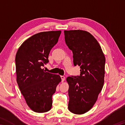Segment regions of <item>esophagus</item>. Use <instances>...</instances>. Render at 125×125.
I'll return each mask as SVG.
<instances>
[{
    "mask_svg": "<svg viewBox=\"0 0 125 125\" xmlns=\"http://www.w3.org/2000/svg\"><path fill=\"white\" fill-rule=\"evenodd\" d=\"M61 79H62V82H63L65 81V77L64 76H61Z\"/></svg>",
    "mask_w": 125,
    "mask_h": 125,
    "instance_id": "esophagus-1",
    "label": "esophagus"
}]
</instances>
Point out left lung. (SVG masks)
<instances>
[{
  "label": "left lung",
  "instance_id": "1",
  "mask_svg": "<svg viewBox=\"0 0 125 125\" xmlns=\"http://www.w3.org/2000/svg\"><path fill=\"white\" fill-rule=\"evenodd\" d=\"M65 41L73 53V64L81 68L80 76H69L68 109L76 115L91 110L104 83L105 57L91 34L83 30L64 31Z\"/></svg>",
  "mask_w": 125,
  "mask_h": 125
}]
</instances>
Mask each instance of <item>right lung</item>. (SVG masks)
Masks as SVG:
<instances>
[{
  "mask_svg": "<svg viewBox=\"0 0 125 125\" xmlns=\"http://www.w3.org/2000/svg\"><path fill=\"white\" fill-rule=\"evenodd\" d=\"M61 31L34 34L23 42L15 56L17 82L28 107L44 113L52 106V95L62 81L60 75L45 72L52 48L57 43Z\"/></svg>",
  "mask_w": 125,
  "mask_h": 125,
  "instance_id": "right-lung-1",
  "label": "right lung"
}]
</instances>
